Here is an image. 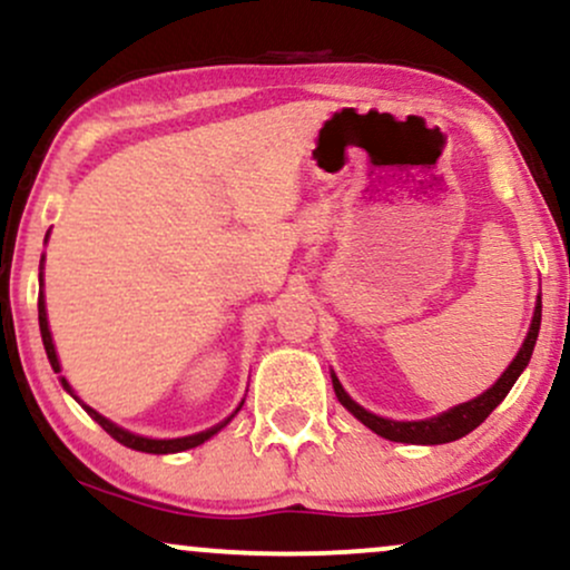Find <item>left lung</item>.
<instances>
[{
    "instance_id": "left-lung-1",
    "label": "left lung",
    "mask_w": 570,
    "mask_h": 570,
    "mask_svg": "<svg viewBox=\"0 0 570 570\" xmlns=\"http://www.w3.org/2000/svg\"><path fill=\"white\" fill-rule=\"evenodd\" d=\"M539 326H541V299L537 303V313H533V321H531V332H528L523 347H520L515 361L510 363V368L499 376L497 385H493L491 390H485L483 395H478L475 401H468V403H462V406L445 411V414L435 416V420L393 422V420H382V416H376V414H368L366 409H361L358 403H355L353 397L342 390L340 380L332 374L334 393H337L340 403L351 411L355 420H361L368 430H374L376 435L387 438V441L420 443V445H438V443L459 441V438L472 433V430H475L478 424H481L485 416H489L491 411L504 401L507 393L512 390V385H515L520 372H523V368L528 366V361H531L533 345H537V337H539Z\"/></svg>"
}]
</instances>
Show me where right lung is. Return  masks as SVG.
<instances>
[{"label": "right lung", "mask_w": 570, "mask_h": 570, "mask_svg": "<svg viewBox=\"0 0 570 570\" xmlns=\"http://www.w3.org/2000/svg\"><path fill=\"white\" fill-rule=\"evenodd\" d=\"M39 332H42V342H45L47 358H50V363H52V368H55V372H60L58 355H55V345H52V337H50V326H47V311H45V297H42V294H39ZM60 382H63V387L68 390V393H71V387H68V382H66V380H60ZM71 395H73V393H71ZM73 397H77V395H73ZM77 401H79V397H77ZM81 406H85L87 414L92 416V420L98 422L100 428L106 430V433L114 438V441L125 443L127 449H135V451H146V454H175V451L194 449V445H202L204 441H209V438L215 435L217 430H223L225 424L230 422V420H225L223 424H217V428L207 430V433H198V435H190V438H175V441H150V438L132 435V433H127V430L116 428L114 422H108L106 416H100V414H98V411H95V409H89L87 403H81Z\"/></svg>", "instance_id": "add662e5"}]
</instances>
